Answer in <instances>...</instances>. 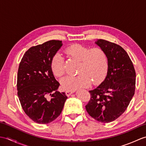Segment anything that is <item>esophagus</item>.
Returning a JSON list of instances; mask_svg holds the SVG:
<instances>
[{
  "label": "esophagus",
  "instance_id": "1",
  "mask_svg": "<svg viewBox=\"0 0 146 146\" xmlns=\"http://www.w3.org/2000/svg\"><path fill=\"white\" fill-rule=\"evenodd\" d=\"M75 92V91H70V90H67V91H66V95L68 96V97H69L70 95H71V94H73V93H74Z\"/></svg>",
  "mask_w": 146,
  "mask_h": 146
}]
</instances>
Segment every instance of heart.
<instances>
[{
    "mask_svg": "<svg viewBox=\"0 0 146 146\" xmlns=\"http://www.w3.org/2000/svg\"><path fill=\"white\" fill-rule=\"evenodd\" d=\"M66 55L80 62L76 76H67L61 80L63 88L74 91L100 83L106 76L108 69V58L106 52L101 48L90 49L81 44H73L65 49ZM52 71L58 77L65 73L64 59L57 52L51 63Z\"/></svg>",
    "mask_w": 146,
    "mask_h": 146,
    "instance_id": "heart-1",
    "label": "heart"
}]
</instances>
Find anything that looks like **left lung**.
I'll use <instances>...</instances> for the list:
<instances>
[{
    "label": "left lung",
    "instance_id": "1",
    "mask_svg": "<svg viewBox=\"0 0 146 146\" xmlns=\"http://www.w3.org/2000/svg\"><path fill=\"white\" fill-rule=\"evenodd\" d=\"M95 43L106 52L107 74L100 85L89 91L91 98L85 107L94 119L108 123L119 117L131 102L135 93V71L121 46L104 39Z\"/></svg>",
    "mask_w": 146,
    "mask_h": 146
}]
</instances>
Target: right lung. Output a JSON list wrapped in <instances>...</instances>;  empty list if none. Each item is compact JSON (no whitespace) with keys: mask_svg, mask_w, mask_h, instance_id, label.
Wrapping results in <instances>:
<instances>
[{"mask_svg":"<svg viewBox=\"0 0 146 146\" xmlns=\"http://www.w3.org/2000/svg\"><path fill=\"white\" fill-rule=\"evenodd\" d=\"M62 45L61 41L51 40L33 46L25 52L19 66V99L24 112L38 123L54 120L68 98L64 92L57 91L60 83L51 68L52 58Z\"/></svg>","mask_w":146,"mask_h":146,"instance_id":"obj_1","label":"right lung"}]
</instances>
